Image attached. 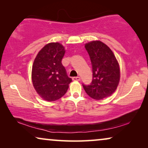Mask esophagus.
Segmentation results:
<instances>
[{
  "instance_id": "1",
  "label": "esophagus",
  "mask_w": 148,
  "mask_h": 148,
  "mask_svg": "<svg viewBox=\"0 0 148 148\" xmlns=\"http://www.w3.org/2000/svg\"><path fill=\"white\" fill-rule=\"evenodd\" d=\"M72 79L73 81H80L81 78L79 77H74L72 78Z\"/></svg>"
}]
</instances>
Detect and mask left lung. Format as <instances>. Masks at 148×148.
I'll use <instances>...</instances> for the list:
<instances>
[{
	"label": "left lung",
	"instance_id": "obj_1",
	"mask_svg": "<svg viewBox=\"0 0 148 148\" xmlns=\"http://www.w3.org/2000/svg\"><path fill=\"white\" fill-rule=\"evenodd\" d=\"M92 66L93 79L90 86H83L87 94L96 100L110 96L120 82V66L114 54L100 40L85 44Z\"/></svg>",
	"mask_w": 148,
	"mask_h": 148
}]
</instances>
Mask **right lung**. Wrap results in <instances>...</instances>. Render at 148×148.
Returning <instances> with one entry per match:
<instances>
[{
  "label": "right lung",
  "mask_w": 148,
  "mask_h": 148,
  "mask_svg": "<svg viewBox=\"0 0 148 148\" xmlns=\"http://www.w3.org/2000/svg\"><path fill=\"white\" fill-rule=\"evenodd\" d=\"M64 46L50 42L38 52L32 70V80L37 94L44 100L53 102L66 94L71 79L66 75L61 60Z\"/></svg>",
  "instance_id": "add662e5"
}]
</instances>
